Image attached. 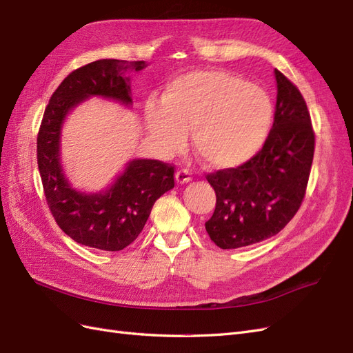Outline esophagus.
I'll list each match as a JSON object with an SVG mask.
<instances>
[{
    "label": "esophagus",
    "instance_id": "obj_1",
    "mask_svg": "<svg viewBox=\"0 0 353 353\" xmlns=\"http://www.w3.org/2000/svg\"><path fill=\"white\" fill-rule=\"evenodd\" d=\"M192 180V173L189 170H179L176 173V182L179 185H185L189 183Z\"/></svg>",
    "mask_w": 353,
    "mask_h": 353
}]
</instances>
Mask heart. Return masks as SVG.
I'll use <instances>...</instances> for the list:
<instances>
[{"label": "heart", "mask_w": 353, "mask_h": 353, "mask_svg": "<svg viewBox=\"0 0 353 353\" xmlns=\"http://www.w3.org/2000/svg\"><path fill=\"white\" fill-rule=\"evenodd\" d=\"M146 128L167 154L192 132L196 155L213 170L243 165L263 148L274 123L265 90L223 70H194L170 81L163 102L148 103Z\"/></svg>", "instance_id": "1"}]
</instances>
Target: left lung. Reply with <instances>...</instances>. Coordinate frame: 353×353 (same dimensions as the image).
Wrapping results in <instances>:
<instances>
[{
  "label": "left lung",
  "mask_w": 353,
  "mask_h": 353,
  "mask_svg": "<svg viewBox=\"0 0 353 353\" xmlns=\"http://www.w3.org/2000/svg\"><path fill=\"white\" fill-rule=\"evenodd\" d=\"M274 125L257 155L230 170L207 174L216 208L205 221L213 243L232 250L276 235L299 211L315 150L310 114L300 90L275 69Z\"/></svg>",
  "instance_id": "left-lung-1"
}]
</instances>
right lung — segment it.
Returning <instances> with one entry per match:
<instances>
[{
    "instance_id": "add662e5",
    "label": "right lung",
    "mask_w": 353,
    "mask_h": 353,
    "mask_svg": "<svg viewBox=\"0 0 353 353\" xmlns=\"http://www.w3.org/2000/svg\"><path fill=\"white\" fill-rule=\"evenodd\" d=\"M143 60L102 59L75 69L46 108L37 137V161L50 211L59 228L75 243L119 251L142 232L155 201L174 188V167L157 159H133L114 185L99 194L74 189L60 164V130L79 102L102 96L132 105L127 70H142Z\"/></svg>"
}]
</instances>
